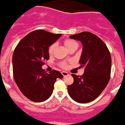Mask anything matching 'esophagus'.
<instances>
[{
    "label": "esophagus",
    "mask_w": 125,
    "mask_h": 125,
    "mask_svg": "<svg viewBox=\"0 0 125 125\" xmlns=\"http://www.w3.org/2000/svg\"><path fill=\"white\" fill-rule=\"evenodd\" d=\"M62 74L63 76H68L69 75V73H67V72H65V71H63L62 72Z\"/></svg>",
    "instance_id": "1"
}]
</instances>
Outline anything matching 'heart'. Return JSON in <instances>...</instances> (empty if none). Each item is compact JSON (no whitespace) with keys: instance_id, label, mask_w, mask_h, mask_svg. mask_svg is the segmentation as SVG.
<instances>
[{"instance_id":"obj_1","label":"heart","mask_w":125,"mask_h":125,"mask_svg":"<svg viewBox=\"0 0 125 125\" xmlns=\"http://www.w3.org/2000/svg\"><path fill=\"white\" fill-rule=\"evenodd\" d=\"M64 44L66 46V47L67 49H69L71 47L73 46H78V43L76 42H75L74 40H66L64 42ZM56 48V43H52V45H51L49 47L48 52L49 54H52L54 52V51ZM60 66L63 69H67L69 66L68 63L67 62H62L61 63Z\"/></svg>"}]
</instances>
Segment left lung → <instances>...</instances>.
Masks as SVG:
<instances>
[{
  "instance_id": "1",
  "label": "left lung",
  "mask_w": 125,
  "mask_h": 125,
  "mask_svg": "<svg viewBox=\"0 0 125 125\" xmlns=\"http://www.w3.org/2000/svg\"><path fill=\"white\" fill-rule=\"evenodd\" d=\"M70 38L82 42L83 51L80 63L85 71L82 76L72 74L74 82L68 85V93L78 103H89L101 94L110 80V51L102 40L90 32H82Z\"/></svg>"
}]
</instances>
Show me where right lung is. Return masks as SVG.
I'll list each match as a JSON object with an SVG mask.
<instances>
[{
  "label": "right lung",
  "instance_id": "1",
  "mask_svg": "<svg viewBox=\"0 0 125 125\" xmlns=\"http://www.w3.org/2000/svg\"><path fill=\"white\" fill-rule=\"evenodd\" d=\"M62 36L42 29L32 31L22 38L13 54V78L22 94L31 101L42 102L52 93L56 78H63L58 71L47 73L42 69L49 59L48 49Z\"/></svg>",
  "mask_w": 125,
  "mask_h": 125
}]
</instances>
